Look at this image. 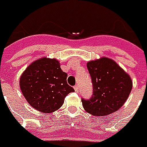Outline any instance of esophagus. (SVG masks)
<instances>
[{
    "instance_id": "34e87169",
    "label": "esophagus",
    "mask_w": 147,
    "mask_h": 147,
    "mask_svg": "<svg viewBox=\"0 0 147 147\" xmlns=\"http://www.w3.org/2000/svg\"><path fill=\"white\" fill-rule=\"evenodd\" d=\"M74 90H75V91H76V92H78V91H79V86H78V85H76V86L74 87Z\"/></svg>"
}]
</instances>
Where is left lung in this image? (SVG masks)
Instances as JSON below:
<instances>
[{"label":"left lung","mask_w":147,"mask_h":147,"mask_svg":"<svg viewBox=\"0 0 147 147\" xmlns=\"http://www.w3.org/2000/svg\"><path fill=\"white\" fill-rule=\"evenodd\" d=\"M87 67L93 94L90 100L81 99L84 110L94 116H107L115 113L124 104L132 90L131 77L108 57L89 61Z\"/></svg>","instance_id":"1"}]
</instances>
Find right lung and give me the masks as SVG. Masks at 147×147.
<instances>
[{
    "mask_svg": "<svg viewBox=\"0 0 147 147\" xmlns=\"http://www.w3.org/2000/svg\"><path fill=\"white\" fill-rule=\"evenodd\" d=\"M59 61L42 57L26 67L20 78V89L27 102L44 113H53L64 103L65 97L74 91L67 82Z\"/></svg>",
    "mask_w": 147,
    "mask_h": 147,
    "instance_id": "add662e5",
    "label": "right lung"
}]
</instances>
